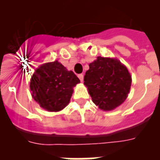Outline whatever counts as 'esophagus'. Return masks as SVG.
Returning <instances> with one entry per match:
<instances>
[{
  "mask_svg": "<svg viewBox=\"0 0 160 160\" xmlns=\"http://www.w3.org/2000/svg\"><path fill=\"white\" fill-rule=\"evenodd\" d=\"M78 77H79V79L80 80V81L82 82L83 80H84V75H83V74H80V75H78Z\"/></svg>",
  "mask_w": 160,
  "mask_h": 160,
  "instance_id": "obj_1",
  "label": "esophagus"
}]
</instances>
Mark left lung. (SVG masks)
I'll list each match as a JSON object with an SVG mask.
<instances>
[{
  "instance_id": "1",
  "label": "left lung",
  "mask_w": 160,
  "mask_h": 160,
  "mask_svg": "<svg viewBox=\"0 0 160 160\" xmlns=\"http://www.w3.org/2000/svg\"><path fill=\"white\" fill-rule=\"evenodd\" d=\"M85 72L84 84L92 101L109 111L126 100L131 86V75L121 62L114 58L98 56Z\"/></svg>"
}]
</instances>
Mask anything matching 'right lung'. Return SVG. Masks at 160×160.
Wrapping results in <instances>:
<instances>
[{
  "mask_svg": "<svg viewBox=\"0 0 160 160\" xmlns=\"http://www.w3.org/2000/svg\"><path fill=\"white\" fill-rule=\"evenodd\" d=\"M80 80L71 70L59 63H46L31 76L30 88L32 97L43 109L60 111L69 104L73 87Z\"/></svg>",
  "mask_w": 160,
  "mask_h": 160,
  "instance_id": "right-lung-1",
  "label": "right lung"
}]
</instances>
